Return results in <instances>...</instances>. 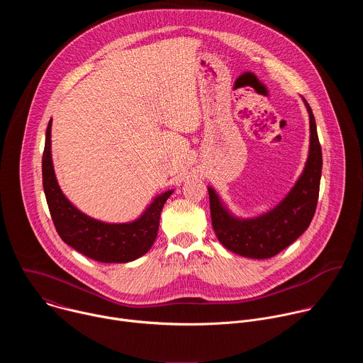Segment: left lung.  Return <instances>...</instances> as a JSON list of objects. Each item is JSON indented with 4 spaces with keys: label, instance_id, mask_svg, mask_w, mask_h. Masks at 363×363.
<instances>
[{
    "label": "left lung",
    "instance_id": "obj_1",
    "mask_svg": "<svg viewBox=\"0 0 363 363\" xmlns=\"http://www.w3.org/2000/svg\"><path fill=\"white\" fill-rule=\"evenodd\" d=\"M308 113L310 143L303 172L287 195L267 213L242 218L235 216L213 186H208L213 228L218 241L230 251L264 260L294 242L312 223L322 177V147L312 109L301 97Z\"/></svg>",
    "mask_w": 363,
    "mask_h": 363
}]
</instances>
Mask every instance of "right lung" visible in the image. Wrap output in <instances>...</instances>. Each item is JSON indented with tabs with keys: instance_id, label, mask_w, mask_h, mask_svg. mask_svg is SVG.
<instances>
[{
	"instance_id": "right-lung-1",
	"label": "right lung",
	"mask_w": 363,
	"mask_h": 363,
	"mask_svg": "<svg viewBox=\"0 0 363 363\" xmlns=\"http://www.w3.org/2000/svg\"><path fill=\"white\" fill-rule=\"evenodd\" d=\"M51 123L50 119L43 152V188L51 218L62 240L100 263H129L146 254L157 240L161 211L174 189L155 196L133 221L105 223L91 218L69 201L57 182L51 158Z\"/></svg>"
}]
</instances>
